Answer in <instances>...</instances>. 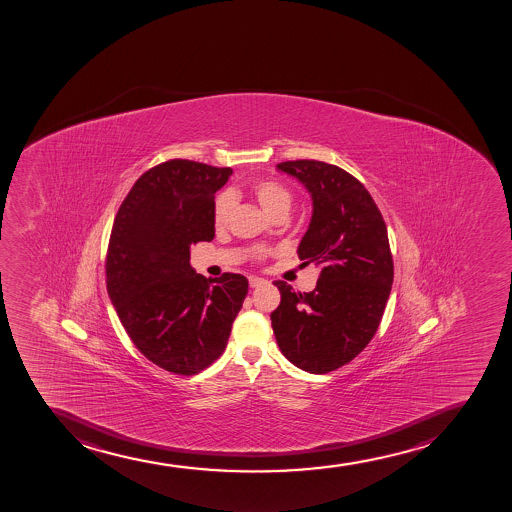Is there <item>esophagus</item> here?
<instances>
[{
    "mask_svg": "<svg viewBox=\"0 0 512 512\" xmlns=\"http://www.w3.org/2000/svg\"><path fill=\"white\" fill-rule=\"evenodd\" d=\"M264 285L263 278H258V276H249V286L251 288H258V286Z\"/></svg>",
    "mask_w": 512,
    "mask_h": 512,
    "instance_id": "obj_1",
    "label": "esophagus"
}]
</instances>
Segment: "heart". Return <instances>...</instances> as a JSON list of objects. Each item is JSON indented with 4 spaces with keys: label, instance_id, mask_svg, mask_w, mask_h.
<instances>
[{
    "label": "heart",
    "instance_id": "1",
    "mask_svg": "<svg viewBox=\"0 0 512 512\" xmlns=\"http://www.w3.org/2000/svg\"><path fill=\"white\" fill-rule=\"evenodd\" d=\"M249 194L258 202L259 207L268 214L269 217L286 216L293 204V194L291 190L271 178H261L249 185ZM234 194L221 195L214 205V224L216 227H224L231 214L232 200Z\"/></svg>",
    "mask_w": 512,
    "mask_h": 512
}]
</instances>
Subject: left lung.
<instances>
[{
	"label": "left lung",
	"mask_w": 512,
	"mask_h": 512,
	"mask_svg": "<svg viewBox=\"0 0 512 512\" xmlns=\"http://www.w3.org/2000/svg\"><path fill=\"white\" fill-rule=\"evenodd\" d=\"M276 168L312 197L298 258L320 266V278L308 293L275 281L281 302L271 325L291 364L327 374L359 356L381 323L394 276L388 229L366 187L342 168L317 160Z\"/></svg>",
	"instance_id": "8db88e82"
}]
</instances>
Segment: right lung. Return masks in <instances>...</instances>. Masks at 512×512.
I'll return each instance as SVG.
<instances>
[{"label":"right lung","mask_w":512,"mask_h":512,"mask_svg":"<svg viewBox=\"0 0 512 512\" xmlns=\"http://www.w3.org/2000/svg\"><path fill=\"white\" fill-rule=\"evenodd\" d=\"M231 168L170 160L136 180L114 219L106 285L136 349L165 371L192 376L219 359L248 295L243 275L204 278L190 246L212 241L214 199Z\"/></svg>","instance_id":"obj_1"}]
</instances>
